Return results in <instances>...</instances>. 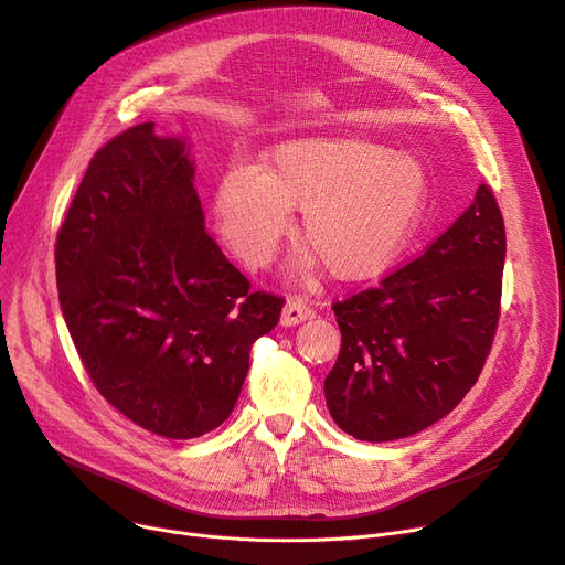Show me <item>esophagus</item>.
<instances>
[{
    "label": "esophagus",
    "instance_id": "esophagus-1",
    "mask_svg": "<svg viewBox=\"0 0 565 565\" xmlns=\"http://www.w3.org/2000/svg\"><path fill=\"white\" fill-rule=\"evenodd\" d=\"M313 316V309L307 305V300L298 298V295H292V298L286 300L284 313H281V324L290 328V324H300L302 320H309Z\"/></svg>",
    "mask_w": 565,
    "mask_h": 565
}]
</instances>
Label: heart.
I'll return each mask as SVG.
<instances>
[{"mask_svg":"<svg viewBox=\"0 0 565 565\" xmlns=\"http://www.w3.org/2000/svg\"><path fill=\"white\" fill-rule=\"evenodd\" d=\"M426 203V173L407 153L350 137L275 146L260 171L235 164L215 192L224 241L247 265H265L302 207L300 237L337 279H369L398 258Z\"/></svg>","mask_w":565,"mask_h":565,"instance_id":"b5f03b06","label":"heart"}]
</instances>
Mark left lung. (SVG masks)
Returning a JSON list of instances; mask_svg holds the SVG:
<instances>
[{"instance_id":"obj_1","label":"left lung","mask_w":565,"mask_h":565,"mask_svg":"<svg viewBox=\"0 0 565 565\" xmlns=\"http://www.w3.org/2000/svg\"><path fill=\"white\" fill-rule=\"evenodd\" d=\"M503 258V217L481 185L419 258L332 305L341 352L324 377V401L341 430L390 441L447 417L490 354Z\"/></svg>"}]
</instances>
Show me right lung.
<instances>
[{
	"mask_svg": "<svg viewBox=\"0 0 565 565\" xmlns=\"http://www.w3.org/2000/svg\"><path fill=\"white\" fill-rule=\"evenodd\" d=\"M183 139L139 124L88 162L56 233L58 302L100 396L137 426L192 439L226 422L284 298L205 231Z\"/></svg>",
	"mask_w": 565,
	"mask_h": 565,
	"instance_id": "obj_1",
	"label": "right lung"
}]
</instances>
